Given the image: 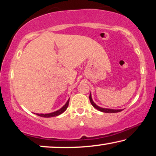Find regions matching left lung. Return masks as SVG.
Segmentation results:
<instances>
[{
    "instance_id": "left-lung-1",
    "label": "left lung",
    "mask_w": 156,
    "mask_h": 156,
    "mask_svg": "<svg viewBox=\"0 0 156 156\" xmlns=\"http://www.w3.org/2000/svg\"><path fill=\"white\" fill-rule=\"evenodd\" d=\"M89 100H90V102L94 107L95 108H97V110L100 111L101 112H104V113H117V112H120L122 111L123 109H112V108H101L100 106H97L96 104L94 101L92 100V98H91V94L90 93V95H89Z\"/></svg>"
}]
</instances>
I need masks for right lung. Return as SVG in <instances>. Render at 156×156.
I'll list each match as a JSON object with an SVG mask.
<instances>
[{"label": "right lung", "mask_w": 156, "mask_h": 156, "mask_svg": "<svg viewBox=\"0 0 156 156\" xmlns=\"http://www.w3.org/2000/svg\"><path fill=\"white\" fill-rule=\"evenodd\" d=\"M69 99L67 100V101L66 102V104L62 106V107L61 108H59V110L55 111V112H54L49 113V114H36L39 116L44 117V118H50V117L57 116H59V115H60L61 114H62L64 112H65L66 109H67L68 107V105H69Z\"/></svg>", "instance_id": "add662e5"}]
</instances>
